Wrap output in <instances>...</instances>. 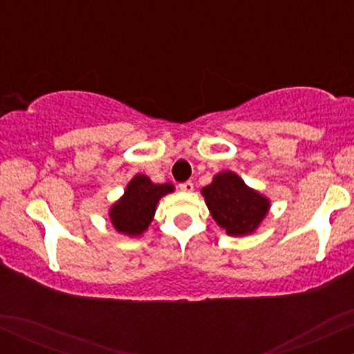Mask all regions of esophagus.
<instances>
[{"label":"esophagus","instance_id":"obj_1","mask_svg":"<svg viewBox=\"0 0 354 354\" xmlns=\"http://www.w3.org/2000/svg\"><path fill=\"white\" fill-rule=\"evenodd\" d=\"M193 183L191 181H186V183H181L180 185V189L183 191V193H191V191H193Z\"/></svg>","mask_w":354,"mask_h":354}]
</instances>
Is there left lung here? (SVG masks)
I'll return each mask as SVG.
<instances>
[{
    "label": "left lung",
    "mask_w": 354,
    "mask_h": 354,
    "mask_svg": "<svg viewBox=\"0 0 354 354\" xmlns=\"http://www.w3.org/2000/svg\"><path fill=\"white\" fill-rule=\"evenodd\" d=\"M201 194L211 216L228 236L253 234L271 208L270 198L250 188L234 171L214 174Z\"/></svg>",
    "instance_id": "1"
}]
</instances>
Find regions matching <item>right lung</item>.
Segmentation results:
<instances>
[{"label": "right lung", "instance_id": "right-lung-1", "mask_svg": "<svg viewBox=\"0 0 354 354\" xmlns=\"http://www.w3.org/2000/svg\"><path fill=\"white\" fill-rule=\"evenodd\" d=\"M173 191L171 183L158 185L146 174H135L126 185L123 196L109 206L108 216L113 228L124 236H141L151 225L158 203Z\"/></svg>", "mask_w": 354, "mask_h": 354}]
</instances>
